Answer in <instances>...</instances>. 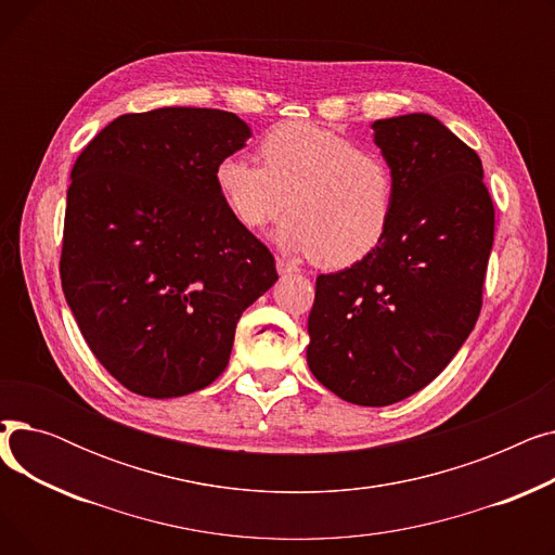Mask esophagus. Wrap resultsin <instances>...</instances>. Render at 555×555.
Instances as JSON below:
<instances>
[{"label": "esophagus", "mask_w": 555, "mask_h": 555, "mask_svg": "<svg viewBox=\"0 0 555 555\" xmlns=\"http://www.w3.org/2000/svg\"><path fill=\"white\" fill-rule=\"evenodd\" d=\"M276 270L281 276H287V274H297L299 268L295 266V262H289L285 258H276Z\"/></svg>", "instance_id": "1"}]
</instances>
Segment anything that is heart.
Masks as SVG:
<instances>
[{
	"mask_svg": "<svg viewBox=\"0 0 555 555\" xmlns=\"http://www.w3.org/2000/svg\"><path fill=\"white\" fill-rule=\"evenodd\" d=\"M258 151L262 166L241 155L216 166V186L245 229L268 227L287 207L279 245L324 268L353 266L383 243L396 182L380 153L312 124L274 128Z\"/></svg>",
	"mask_w": 555,
	"mask_h": 555,
	"instance_id": "b5f03b06",
	"label": "heart"
}]
</instances>
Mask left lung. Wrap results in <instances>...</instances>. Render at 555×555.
Wrapping results in <instances>:
<instances>
[{
	"mask_svg": "<svg viewBox=\"0 0 555 555\" xmlns=\"http://www.w3.org/2000/svg\"><path fill=\"white\" fill-rule=\"evenodd\" d=\"M396 204L383 243L317 276L308 366L346 402L385 406L427 387L473 333L494 236L479 155L431 114L380 119Z\"/></svg>",
	"mask_w": 555,
	"mask_h": 555,
	"instance_id": "left-lung-1",
	"label": "left lung"
}]
</instances>
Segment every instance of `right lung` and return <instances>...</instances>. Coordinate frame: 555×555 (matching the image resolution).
Returning a JSON list of instances; mask_svg holds the SVG:
<instances>
[{
	"label": "right lung",
	"instance_id": "add662e5",
	"mask_svg": "<svg viewBox=\"0 0 555 555\" xmlns=\"http://www.w3.org/2000/svg\"><path fill=\"white\" fill-rule=\"evenodd\" d=\"M251 137L233 112L124 114L85 145L67 191L61 279L96 360L126 389L178 398L224 371L274 256L216 186Z\"/></svg>",
	"mask_w": 555,
	"mask_h": 555
}]
</instances>
